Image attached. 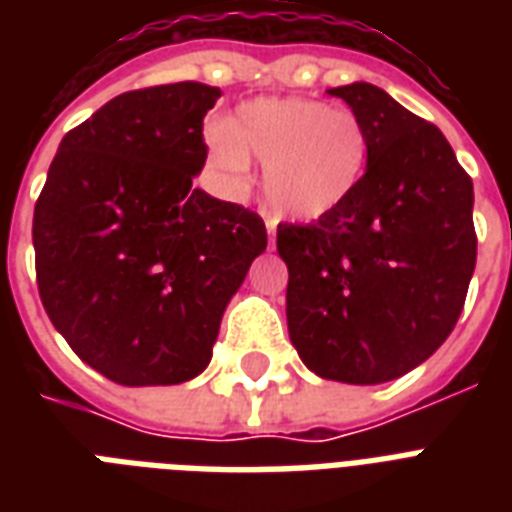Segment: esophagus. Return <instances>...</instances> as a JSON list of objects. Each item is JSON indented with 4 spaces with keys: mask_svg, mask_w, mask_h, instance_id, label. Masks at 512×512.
<instances>
[{
    "mask_svg": "<svg viewBox=\"0 0 512 512\" xmlns=\"http://www.w3.org/2000/svg\"><path fill=\"white\" fill-rule=\"evenodd\" d=\"M265 231H268V244L273 247V239H276V225L268 223V225H265Z\"/></svg>",
    "mask_w": 512,
    "mask_h": 512,
    "instance_id": "obj_1",
    "label": "esophagus"
}]
</instances>
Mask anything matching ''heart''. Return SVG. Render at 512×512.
Here are the masks:
<instances>
[{"label": "heart", "instance_id": "heart-1", "mask_svg": "<svg viewBox=\"0 0 512 512\" xmlns=\"http://www.w3.org/2000/svg\"><path fill=\"white\" fill-rule=\"evenodd\" d=\"M209 159L241 180L263 162V196L284 220L316 223L340 212L364 183L369 132L348 108L313 98H255L207 132Z\"/></svg>", "mask_w": 512, "mask_h": 512}]
</instances>
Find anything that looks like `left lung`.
Here are the masks:
<instances>
[{
    "mask_svg": "<svg viewBox=\"0 0 512 512\" xmlns=\"http://www.w3.org/2000/svg\"><path fill=\"white\" fill-rule=\"evenodd\" d=\"M369 132L356 196L311 225H279L287 327L324 380L380 385L428 361L476 271L473 180L449 140L366 82L327 90Z\"/></svg>",
    "mask_w": 512,
    "mask_h": 512,
    "instance_id": "left-lung-1",
    "label": "left lung"
}]
</instances>
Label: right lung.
I'll list each match as a JSON object with an SVG mask.
<instances>
[{"instance_id": "1", "label": "right lung", "mask_w": 512, "mask_h": 512, "mask_svg": "<svg viewBox=\"0 0 512 512\" xmlns=\"http://www.w3.org/2000/svg\"><path fill=\"white\" fill-rule=\"evenodd\" d=\"M223 92H124L60 140L34 209L36 284L74 353L127 388L207 369L223 313L268 244L263 220L193 188Z\"/></svg>"}]
</instances>
